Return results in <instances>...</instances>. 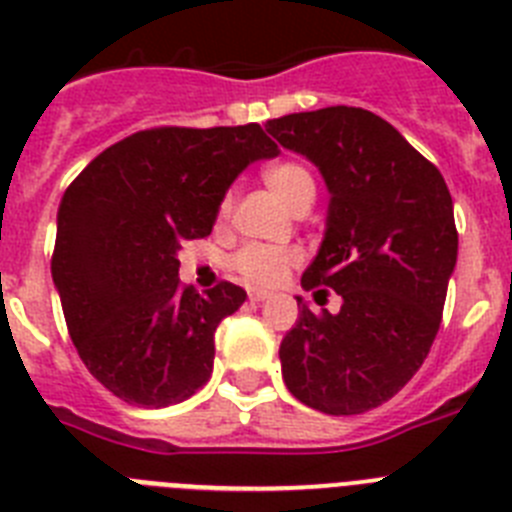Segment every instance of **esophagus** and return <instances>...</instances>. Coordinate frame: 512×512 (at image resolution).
Wrapping results in <instances>:
<instances>
[{
  "instance_id": "34e87169",
  "label": "esophagus",
  "mask_w": 512,
  "mask_h": 512,
  "mask_svg": "<svg viewBox=\"0 0 512 512\" xmlns=\"http://www.w3.org/2000/svg\"><path fill=\"white\" fill-rule=\"evenodd\" d=\"M273 293L262 291V288H250V301H268Z\"/></svg>"
}]
</instances>
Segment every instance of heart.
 Returning a JSON list of instances; mask_svg holds the SVG:
<instances>
[{
  "label": "heart",
  "mask_w": 512,
  "mask_h": 512,
  "mask_svg": "<svg viewBox=\"0 0 512 512\" xmlns=\"http://www.w3.org/2000/svg\"><path fill=\"white\" fill-rule=\"evenodd\" d=\"M265 182L268 188L278 195V201L286 208H296L301 203H314V195H317V182L314 175L309 172V167L299 162H281L273 164L268 172H265ZM231 208V195H226L224 203H221V213H229ZM299 260L296 252L291 250H278V247H268V244H247L234 255V270L247 278L252 283H268L281 281L286 270L291 268L293 262Z\"/></svg>",
  "instance_id": "b5f03b06"
}]
</instances>
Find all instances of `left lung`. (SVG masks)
I'll return each mask as SVG.
<instances>
[{
  "label": "left lung",
  "mask_w": 512,
  "mask_h": 512,
  "mask_svg": "<svg viewBox=\"0 0 512 512\" xmlns=\"http://www.w3.org/2000/svg\"><path fill=\"white\" fill-rule=\"evenodd\" d=\"M309 159L330 203L301 286H327L337 314L296 296L281 342L283 381L324 415H361L391 399L428 358L456 268L459 234L446 180L394 126L363 108L291 113L265 123Z\"/></svg>",
  "instance_id": "1"
}]
</instances>
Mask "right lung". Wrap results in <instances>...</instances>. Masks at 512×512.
I'll return each instance as SVG.
<instances>
[{
  "label": "right lung",
  "mask_w": 512,
  "mask_h": 512,
  "mask_svg": "<svg viewBox=\"0 0 512 512\" xmlns=\"http://www.w3.org/2000/svg\"><path fill=\"white\" fill-rule=\"evenodd\" d=\"M278 154L257 123L151 128L108 146L66 188L53 286L79 358L118 399L167 407L211 379L216 327L247 293L180 286L177 252L211 234L231 182Z\"/></svg>",
  "instance_id": "obj_1"
}]
</instances>
